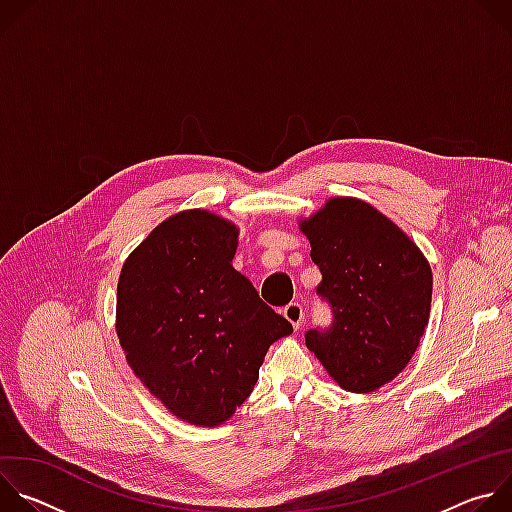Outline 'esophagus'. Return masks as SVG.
Masks as SVG:
<instances>
[{"instance_id":"1","label":"esophagus","mask_w":512,"mask_h":512,"mask_svg":"<svg viewBox=\"0 0 512 512\" xmlns=\"http://www.w3.org/2000/svg\"><path fill=\"white\" fill-rule=\"evenodd\" d=\"M283 316L285 320L294 326L296 330H300V326L304 324V308L298 304V302H291L283 308Z\"/></svg>"}]
</instances>
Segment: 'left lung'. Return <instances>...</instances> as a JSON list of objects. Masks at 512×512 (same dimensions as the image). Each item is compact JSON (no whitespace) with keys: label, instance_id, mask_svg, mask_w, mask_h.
<instances>
[{"label":"left lung","instance_id":"obj_1","mask_svg":"<svg viewBox=\"0 0 512 512\" xmlns=\"http://www.w3.org/2000/svg\"><path fill=\"white\" fill-rule=\"evenodd\" d=\"M322 271L334 324L306 346L344 391L373 393L409 364L429 322L433 275L421 249L373 204L332 196L298 221Z\"/></svg>","mask_w":512,"mask_h":512}]
</instances>
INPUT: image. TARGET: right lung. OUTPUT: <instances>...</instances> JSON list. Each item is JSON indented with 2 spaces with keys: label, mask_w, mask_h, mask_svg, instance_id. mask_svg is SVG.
<instances>
[{
  "label": "right lung",
  "mask_w": 512,
  "mask_h": 512,
  "mask_svg": "<svg viewBox=\"0 0 512 512\" xmlns=\"http://www.w3.org/2000/svg\"><path fill=\"white\" fill-rule=\"evenodd\" d=\"M237 245L227 218L180 210L129 253L117 281L115 330L133 375L198 427L229 421L267 348L294 332L233 267Z\"/></svg>",
  "instance_id": "obj_1"
}]
</instances>
